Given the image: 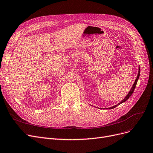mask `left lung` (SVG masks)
Masks as SVG:
<instances>
[{"label": "left lung", "instance_id": "obj_1", "mask_svg": "<svg viewBox=\"0 0 153 153\" xmlns=\"http://www.w3.org/2000/svg\"><path fill=\"white\" fill-rule=\"evenodd\" d=\"M139 72H138V74H137V77H136V79H135V82H134V84H133V86H132V88H131V89L130 90V91H129V93L127 94V95L126 96V97H125V98H124L121 102H120L119 103H118L117 105H115V106H111V107H110V108H108V109H113V108H115L116 106H117L118 105H120L121 103H123V102H125V101H126L130 97H131V96L132 94V93H133V92H134V89H135V86H136V84H137V81H138V79H139V75H140V67H139ZM107 108V109H108Z\"/></svg>", "mask_w": 153, "mask_h": 153}]
</instances>
